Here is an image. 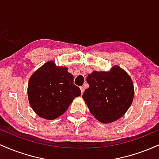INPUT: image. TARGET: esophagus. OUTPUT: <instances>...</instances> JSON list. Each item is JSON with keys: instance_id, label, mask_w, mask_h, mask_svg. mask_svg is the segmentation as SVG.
I'll return each mask as SVG.
<instances>
[{"instance_id": "1", "label": "esophagus", "mask_w": 159, "mask_h": 159, "mask_svg": "<svg viewBox=\"0 0 159 159\" xmlns=\"http://www.w3.org/2000/svg\"><path fill=\"white\" fill-rule=\"evenodd\" d=\"M80 89H81L82 93H84V87H80Z\"/></svg>"}]
</instances>
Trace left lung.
I'll return each mask as SVG.
<instances>
[{"label":"left lung","mask_w":159,"mask_h":159,"mask_svg":"<svg viewBox=\"0 0 159 159\" xmlns=\"http://www.w3.org/2000/svg\"><path fill=\"white\" fill-rule=\"evenodd\" d=\"M89 87L84 100L90 112L102 123L120 119L132 105L134 86L123 69L114 66L109 72L94 71L87 77Z\"/></svg>","instance_id":"left-lung-1"}]
</instances>
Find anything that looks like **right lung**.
<instances>
[{
  "label": "right lung",
  "mask_w": 159,
  "mask_h": 159,
  "mask_svg": "<svg viewBox=\"0 0 159 159\" xmlns=\"http://www.w3.org/2000/svg\"><path fill=\"white\" fill-rule=\"evenodd\" d=\"M74 77L66 67L45 63L30 77L27 87L29 102L40 117L54 120L67 110L75 97L81 94L74 84Z\"/></svg>",
  "instance_id": "add662e5"
}]
</instances>
